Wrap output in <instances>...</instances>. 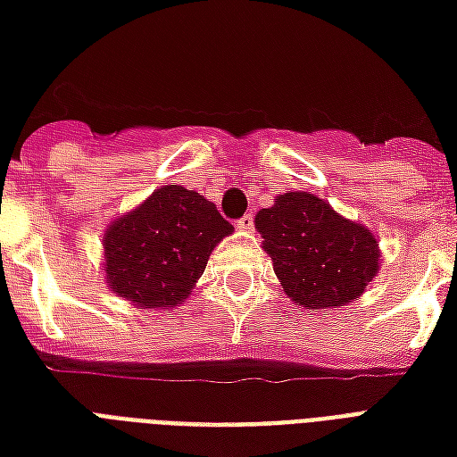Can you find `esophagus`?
Here are the masks:
<instances>
[{
    "label": "esophagus",
    "mask_w": 457,
    "mask_h": 457,
    "mask_svg": "<svg viewBox=\"0 0 457 457\" xmlns=\"http://www.w3.org/2000/svg\"><path fill=\"white\" fill-rule=\"evenodd\" d=\"M237 229H242V232H252V229H254V215H252V212L242 215V218L237 220Z\"/></svg>",
    "instance_id": "1"
}]
</instances>
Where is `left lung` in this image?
<instances>
[{
    "instance_id": "8db88e82",
    "label": "left lung",
    "mask_w": 457,
    "mask_h": 457,
    "mask_svg": "<svg viewBox=\"0 0 457 457\" xmlns=\"http://www.w3.org/2000/svg\"><path fill=\"white\" fill-rule=\"evenodd\" d=\"M286 295L307 310L349 305L378 273L373 232L307 191L276 195L254 220Z\"/></svg>"
}]
</instances>
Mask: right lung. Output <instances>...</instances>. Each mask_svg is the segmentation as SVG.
<instances>
[{"mask_svg": "<svg viewBox=\"0 0 457 457\" xmlns=\"http://www.w3.org/2000/svg\"><path fill=\"white\" fill-rule=\"evenodd\" d=\"M235 228L215 203L184 186H160L104 235V273L113 293L140 310L184 303L212 249Z\"/></svg>", "mask_w": 457, "mask_h": 457, "instance_id": "right-lung-1", "label": "right lung"}]
</instances>
